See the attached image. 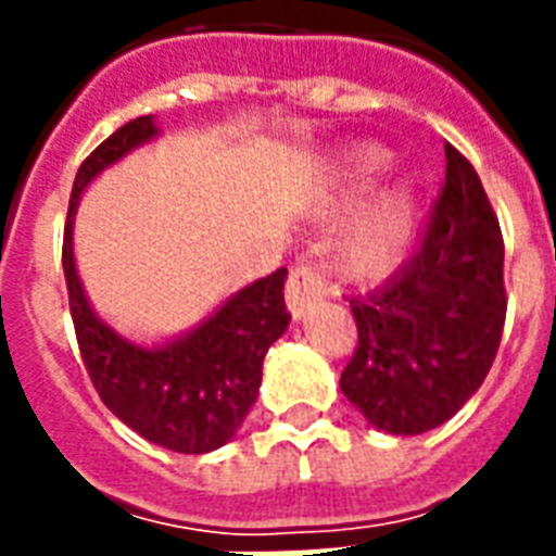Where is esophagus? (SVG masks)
<instances>
[{"label": "esophagus", "instance_id": "1", "mask_svg": "<svg viewBox=\"0 0 556 556\" xmlns=\"http://www.w3.org/2000/svg\"><path fill=\"white\" fill-rule=\"evenodd\" d=\"M323 296H326V279H323V274L314 268L312 262H300L286 282L288 312L294 314V317H303Z\"/></svg>", "mask_w": 556, "mask_h": 556}]
</instances>
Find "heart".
<instances>
[{
	"instance_id": "1",
	"label": "heart",
	"mask_w": 556,
	"mask_h": 556,
	"mask_svg": "<svg viewBox=\"0 0 556 556\" xmlns=\"http://www.w3.org/2000/svg\"><path fill=\"white\" fill-rule=\"evenodd\" d=\"M380 152H366L352 169V190H361L383 169ZM409 216H413V195L406 187L387 192L364 218L357 222L346 236L343 260L361 277H380L387 274L404 251L406 233H409Z\"/></svg>"
}]
</instances>
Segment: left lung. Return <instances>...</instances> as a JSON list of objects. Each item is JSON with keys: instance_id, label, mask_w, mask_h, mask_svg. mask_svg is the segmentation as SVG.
<instances>
[{"instance_id": "left-lung-1", "label": "left lung", "mask_w": 556, "mask_h": 556, "mask_svg": "<svg viewBox=\"0 0 556 556\" xmlns=\"http://www.w3.org/2000/svg\"><path fill=\"white\" fill-rule=\"evenodd\" d=\"M447 169L418 251L380 288L352 296L357 349L340 389L378 430L418 435L482 387L508 294L505 242L473 164L444 143Z\"/></svg>"}]
</instances>
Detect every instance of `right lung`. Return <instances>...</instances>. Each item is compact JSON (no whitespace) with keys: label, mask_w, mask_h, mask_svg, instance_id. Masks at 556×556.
<instances>
[{"label":"right lung","mask_w":556,"mask_h":556,"mask_svg":"<svg viewBox=\"0 0 556 556\" xmlns=\"http://www.w3.org/2000/svg\"><path fill=\"white\" fill-rule=\"evenodd\" d=\"M155 132L152 115L135 117L80 164L65 218L63 274L83 366L100 401L152 444L195 456L233 439L244 415L251 413L265 352L282 338L291 320L282 296L288 270L279 268L256 279L199 329L161 349L135 346L94 317L74 268V207L91 178L155 138Z\"/></svg>","instance_id":"1"}]
</instances>
